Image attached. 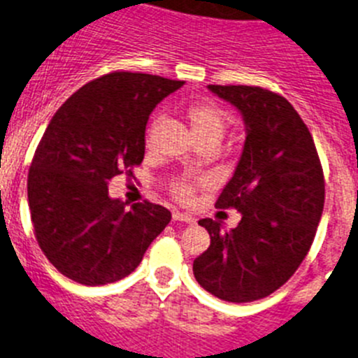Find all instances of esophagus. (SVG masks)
<instances>
[{"label": "esophagus", "mask_w": 358, "mask_h": 358, "mask_svg": "<svg viewBox=\"0 0 358 358\" xmlns=\"http://www.w3.org/2000/svg\"><path fill=\"white\" fill-rule=\"evenodd\" d=\"M173 220H176V222H185V224H194L196 222L194 217L182 212H173Z\"/></svg>", "instance_id": "34e87169"}]
</instances>
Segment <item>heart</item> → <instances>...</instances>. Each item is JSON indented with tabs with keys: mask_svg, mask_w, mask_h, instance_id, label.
<instances>
[{
	"mask_svg": "<svg viewBox=\"0 0 358 358\" xmlns=\"http://www.w3.org/2000/svg\"><path fill=\"white\" fill-rule=\"evenodd\" d=\"M185 118L189 120L190 129L194 132L198 143H217L219 145L224 139L229 127V118L219 106L212 102H192L185 109ZM159 125V116H153L145 132L146 150L155 146V134ZM196 185L189 180H178L171 185V194L180 201L187 203L194 196Z\"/></svg>",
	"mask_w": 358,
	"mask_h": 358,
	"instance_id": "1",
	"label": "heart"
}]
</instances>
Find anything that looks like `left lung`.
Masks as SVG:
<instances>
[{
  "label": "left lung",
  "mask_w": 358,
  "mask_h": 358,
  "mask_svg": "<svg viewBox=\"0 0 358 358\" xmlns=\"http://www.w3.org/2000/svg\"><path fill=\"white\" fill-rule=\"evenodd\" d=\"M243 116L247 138L217 208L242 213L238 226L201 219L210 247L194 259L196 280L226 302L268 296L309 252L325 203V178L309 129L292 103L259 86L208 85Z\"/></svg>",
  "instance_id": "8db88e82"
}]
</instances>
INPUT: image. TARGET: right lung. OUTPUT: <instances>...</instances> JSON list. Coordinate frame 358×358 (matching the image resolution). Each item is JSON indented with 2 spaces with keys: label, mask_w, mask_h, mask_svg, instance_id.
Instances as JSON below:
<instances>
[{
  "label": "right lung",
  "mask_w": 358,
  "mask_h": 358,
  "mask_svg": "<svg viewBox=\"0 0 358 358\" xmlns=\"http://www.w3.org/2000/svg\"><path fill=\"white\" fill-rule=\"evenodd\" d=\"M183 81L141 72L106 73L56 111L33 155L28 203L36 242L59 273L85 286L138 268L171 212L109 198L108 182L134 176L145 157L150 113Z\"/></svg>",
  "instance_id": "1"
}]
</instances>
